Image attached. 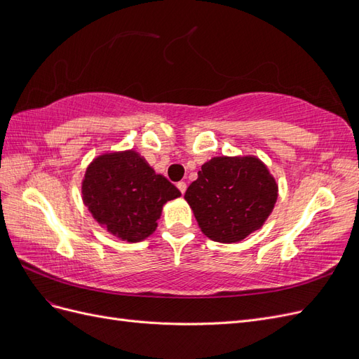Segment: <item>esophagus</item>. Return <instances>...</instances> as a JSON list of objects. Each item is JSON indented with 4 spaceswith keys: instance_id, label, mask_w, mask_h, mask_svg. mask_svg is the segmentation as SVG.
<instances>
[{
    "instance_id": "1",
    "label": "esophagus",
    "mask_w": 359,
    "mask_h": 359,
    "mask_svg": "<svg viewBox=\"0 0 359 359\" xmlns=\"http://www.w3.org/2000/svg\"><path fill=\"white\" fill-rule=\"evenodd\" d=\"M177 187H178V190L181 191V194H184V193H186V190H187V184L184 182V181H180V182L177 184Z\"/></svg>"
}]
</instances>
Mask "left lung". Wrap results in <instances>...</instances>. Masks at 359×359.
<instances>
[{
    "label": "left lung",
    "mask_w": 359,
    "mask_h": 359,
    "mask_svg": "<svg viewBox=\"0 0 359 359\" xmlns=\"http://www.w3.org/2000/svg\"><path fill=\"white\" fill-rule=\"evenodd\" d=\"M184 198L206 236L231 244L265 223L277 201V184L256 157H214Z\"/></svg>",
    "instance_id": "1"
}]
</instances>
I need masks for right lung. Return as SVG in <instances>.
I'll return each instance as SVG.
<instances>
[{"label":"right lung","mask_w":359,"mask_h":359,"mask_svg":"<svg viewBox=\"0 0 359 359\" xmlns=\"http://www.w3.org/2000/svg\"><path fill=\"white\" fill-rule=\"evenodd\" d=\"M82 196L94 219L112 235L137 243L156 231L163 205L181 196V191L136 151H124L91 163Z\"/></svg>","instance_id":"right-lung-1"}]
</instances>
